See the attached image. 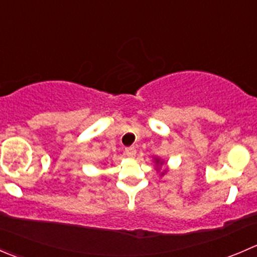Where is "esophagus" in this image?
<instances>
[{
	"mask_svg": "<svg viewBox=\"0 0 257 257\" xmlns=\"http://www.w3.org/2000/svg\"><path fill=\"white\" fill-rule=\"evenodd\" d=\"M125 155L129 158H134L137 155L136 147H128L125 148Z\"/></svg>",
	"mask_w": 257,
	"mask_h": 257,
	"instance_id": "1",
	"label": "esophagus"
}]
</instances>
